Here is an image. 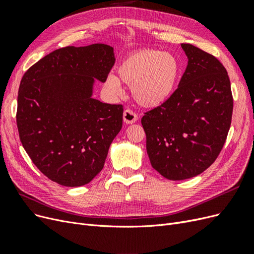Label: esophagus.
<instances>
[{
  "instance_id": "34e87169",
  "label": "esophagus",
  "mask_w": 254,
  "mask_h": 254,
  "mask_svg": "<svg viewBox=\"0 0 254 254\" xmlns=\"http://www.w3.org/2000/svg\"><path fill=\"white\" fill-rule=\"evenodd\" d=\"M123 119H124L126 124H133V123L137 121V115L132 110L127 109L124 111V114H123Z\"/></svg>"
}]
</instances>
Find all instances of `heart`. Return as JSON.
<instances>
[{"instance_id":"b5f03b06","label":"heart","mask_w":254,"mask_h":254,"mask_svg":"<svg viewBox=\"0 0 254 254\" xmlns=\"http://www.w3.org/2000/svg\"><path fill=\"white\" fill-rule=\"evenodd\" d=\"M180 73L179 61L170 53L141 50L130 54L109 75L106 87L121 95L122 83L131 87L134 101L145 108H156L171 97Z\"/></svg>"}]
</instances>
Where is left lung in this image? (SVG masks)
<instances>
[{
	"instance_id": "8db88e82",
	"label": "left lung",
	"mask_w": 254,
	"mask_h": 254,
	"mask_svg": "<svg viewBox=\"0 0 254 254\" xmlns=\"http://www.w3.org/2000/svg\"><path fill=\"white\" fill-rule=\"evenodd\" d=\"M181 48L189 61L178 89L141 121L151 166L168 180L193 178L213 164L233 111L231 83L220 61L191 44Z\"/></svg>"
}]
</instances>
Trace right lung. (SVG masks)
Listing matches in <instances>:
<instances>
[{
  "instance_id": "add662e5",
  "label": "right lung",
  "mask_w": 254,
  "mask_h": 254,
  "mask_svg": "<svg viewBox=\"0 0 254 254\" xmlns=\"http://www.w3.org/2000/svg\"><path fill=\"white\" fill-rule=\"evenodd\" d=\"M115 63L103 43L66 47L40 59L23 75L17 126L33 163L60 186L76 188L103 170L123 125V106L93 98Z\"/></svg>"
}]
</instances>
